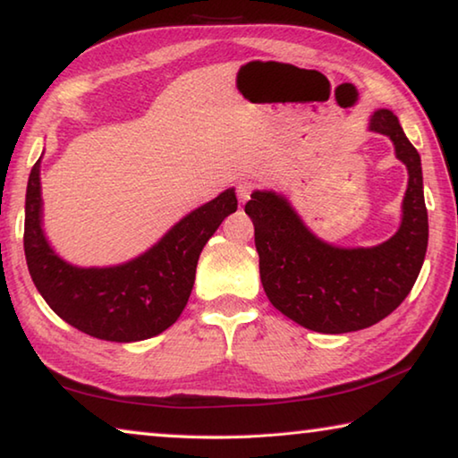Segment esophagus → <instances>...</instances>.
<instances>
[{
  "label": "esophagus",
  "instance_id": "esophagus-1",
  "mask_svg": "<svg viewBox=\"0 0 458 458\" xmlns=\"http://www.w3.org/2000/svg\"><path fill=\"white\" fill-rule=\"evenodd\" d=\"M257 190V183H254L252 180H242V182H238V188H236V193H238V199L242 201H248L250 199V196H252V191Z\"/></svg>",
  "mask_w": 458,
  "mask_h": 458
}]
</instances>
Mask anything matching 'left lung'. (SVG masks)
<instances>
[{"label": "left lung", "instance_id": "8db88e82", "mask_svg": "<svg viewBox=\"0 0 458 458\" xmlns=\"http://www.w3.org/2000/svg\"><path fill=\"white\" fill-rule=\"evenodd\" d=\"M369 129L390 137L408 167L402 224L390 240L371 248L323 242L275 191H254L244 206L268 301L317 333H350L382 321L412 291L428 246L420 155L387 108L371 114Z\"/></svg>", "mask_w": 458, "mask_h": 458}]
</instances>
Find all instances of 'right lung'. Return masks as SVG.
Masks as SVG:
<instances>
[{
  "mask_svg": "<svg viewBox=\"0 0 458 458\" xmlns=\"http://www.w3.org/2000/svg\"><path fill=\"white\" fill-rule=\"evenodd\" d=\"M236 208L234 190H226L182 218L141 257L119 267H72L44 236L38 159L26 191L28 270L52 311L79 331L119 344L149 339L182 315L196 281L201 248Z\"/></svg>",
  "mask_w": 458,
  "mask_h": 458,
  "instance_id": "1",
  "label": "right lung"
}]
</instances>
